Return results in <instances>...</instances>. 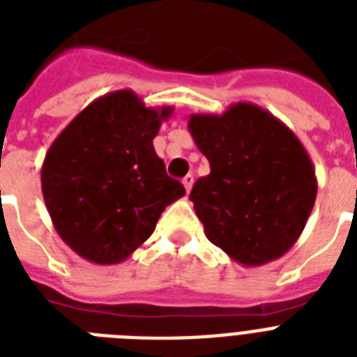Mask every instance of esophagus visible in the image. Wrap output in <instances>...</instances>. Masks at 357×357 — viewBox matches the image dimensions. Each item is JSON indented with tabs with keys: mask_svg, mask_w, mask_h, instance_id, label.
<instances>
[{
	"mask_svg": "<svg viewBox=\"0 0 357 357\" xmlns=\"http://www.w3.org/2000/svg\"><path fill=\"white\" fill-rule=\"evenodd\" d=\"M181 183H183L185 190H187V192H190V189H192V183H195V176H192V174H187V176L181 179Z\"/></svg>",
	"mask_w": 357,
	"mask_h": 357,
	"instance_id": "obj_1",
	"label": "esophagus"
}]
</instances>
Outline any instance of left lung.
I'll list each match as a JSON object with an SVG mask.
<instances>
[{
	"instance_id": "left-lung-1",
	"label": "left lung",
	"mask_w": 357,
	"mask_h": 357,
	"mask_svg": "<svg viewBox=\"0 0 357 357\" xmlns=\"http://www.w3.org/2000/svg\"><path fill=\"white\" fill-rule=\"evenodd\" d=\"M189 131L211 167L190 190L206 237L243 266L282 257L317 198L315 168L298 137L248 102L190 114Z\"/></svg>"
}]
</instances>
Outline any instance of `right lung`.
<instances>
[{
  "label": "right lung",
  "instance_id": "1",
  "mask_svg": "<svg viewBox=\"0 0 357 357\" xmlns=\"http://www.w3.org/2000/svg\"><path fill=\"white\" fill-rule=\"evenodd\" d=\"M174 107H146L133 91L89 103L52 142L40 181L64 243L98 265L122 263L150 237L165 207L185 196L153 139Z\"/></svg>",
  "mask_w": 357,
  "mask_h": 357
}]
</instances>
